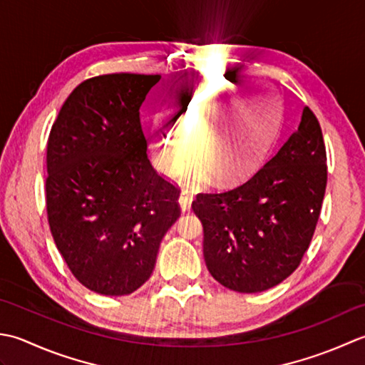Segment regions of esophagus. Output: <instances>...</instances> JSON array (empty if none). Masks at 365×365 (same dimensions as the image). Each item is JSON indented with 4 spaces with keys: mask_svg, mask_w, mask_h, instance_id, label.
Wrapping results in <instances>:
<instances>
[{
    "mask_svg": "<svg viewBox=\"0 0 365 365\" xmlns=\"http://www.w3.org/2000/svg\"><path fill=\"white\" fill-rule=\"evenodd\" d=\"M178 203L181 206V211L182 212H187L190 210V205H192V195L189 192H181L180 193V198H178Z\"/></svg>",
    "mask_w": 365,
    "mask_h": 365,
    "instance_id": "34e87169",
    "label": "esophagus"
}]
</instances>
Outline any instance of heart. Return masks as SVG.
I'll list each match as a JSON object with an SVG mask.
<instances>
[{
    "label": "heart",
    "instance_id": "1",
    "mask_svg": "<svg viewBox=\"0 0 365 365\" xmlns=\"http://www.w3.org/2000/svg\"><path fill=\"white\" fill-rule=\"evenodd\" d=\"M241 89L237 80L220 78L193 81L178 89L168 107L173 120L163 111L151 120L148 146L154 165L175 176L189 140L193 155L181 175L185 184L202 187L212 176L220 184H233L254 175L277 138L280 101L271 89ZM232 103L238 107L237 128L230 138L219 139L210 129V118L215 108Z\"/></svg>",
    "mask_w": 365,
    "mask_h": 365
}]
</instances>
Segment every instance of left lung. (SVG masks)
Masks as SVG:
<instances>
[{"instance_id": "8db88e82", "label": "left lung", "mask_w": 365, "mask_h": 365, "mask_svg": "<svg viewBox=\"0 0 365 365\" xmlns=\"http://www.w3.org/2000/svg\"><path fill=\"white\" fill-rule=\"evenodd\" d=\"M326 181L322 128L304 107L297 129L257 173L230 190L198 193L192 203L211 276L240 293L285 280L309 249Z\"/></svg>"}]
</instances>
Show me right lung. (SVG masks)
<instances>
[{
  "label": "right lung",
  "instance_id": "right-lung-1",
  "mask_svg": "<svg viewBox=\"0 0 365 365\" xmlns=\"http://www.w3.org/2000/svg\"><path fill=\"white\" fill-rule=\"evenodd\" d=\"M160 76L108 73L80 83L47 143L50 232L81 285L130 294L153 274L162 237L180 217L173 184L148 159L140 107Z\"/></svg>",
  "mask_w": 365,
  "mask_h": 365
}]
</instances>
